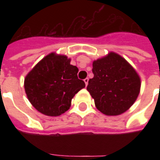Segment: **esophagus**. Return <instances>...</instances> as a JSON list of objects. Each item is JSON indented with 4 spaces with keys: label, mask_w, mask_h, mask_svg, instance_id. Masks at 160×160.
I'll use <instances>...</instances> for the list:
<instances>
[{
    "label": "esophagus",
    "mask_w": 160,
    "mask_h": 160,
    "mask_svg": "<svg viewBox=\"0 0 160 160\" xmlns=\"http://www.w3.org/2000/svg\"><path fill=\"white\" fill-rule=\"evenodd\" d=\"M84 81H85V85H86V86H87V85H88V81H89V79H88V78H85V80H84Z\"/></svg>",
    "instance_id": "obj_1"
}]
</instances>
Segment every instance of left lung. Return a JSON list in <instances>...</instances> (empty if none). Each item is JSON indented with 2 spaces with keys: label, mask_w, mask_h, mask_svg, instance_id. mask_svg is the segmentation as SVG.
<instances>
[{
  "label": "left lung",
  "mask_w": 160,
  "mask_h": 160,
  "mask_svg": "<svg viewBox=\"0 0 160 160\" xmlns=\"http://www.w3.org/2000/svg\"><path fill=\"white\" fill-rule=\"evenodd\" d=\"M94 77L87 90L95 106L106 115H119L130 108L139 94L140 78L134 69L118 54L93 62Z\"/></svg>",
  "instance_id": "obj_1"
}]
</instances>
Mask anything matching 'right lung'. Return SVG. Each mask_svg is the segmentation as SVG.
Listing matches in <instances>:
<instances>
[{"label":"right lung","instance_id":"add662e5","mask_svg":"<svg viewBox=\"0 0 160 160\" xmlns=\"http://www.w3.org/2000/svg\"><path fill=\"white\" fill-rule=\"evenodd\" d=\"M78 71L65 55H46L25 79V90L31 105L48 116L67 111L72 98L85 87V82L78 79Z\"/></svg>","mask_w":160,"mask_h":160}]
</instances>
